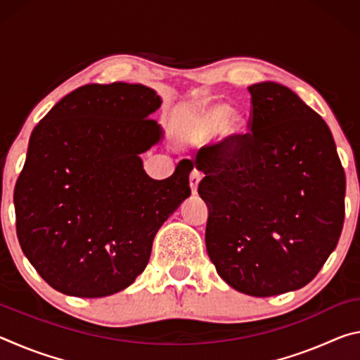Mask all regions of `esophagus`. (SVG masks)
Here are the masks:
<instances>
[{"mask_svg":"<svg viewBox=\"0 0 360 360\" xmlns=\"http://www.w3.org/2000/svg\"><path fill=\"white\" fill-rule=\"evenodd\" d=\"M202 181V173L198 172V169H192L191 176H188V184H191L192 188V193H197L198 191V182Z\"/></svg>","mask_w":360,"mask_h":360,"instance_id":"obj_1","label":"esophagus"}]
</instances>
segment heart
Here are the masks:
<instances>
[{"instance_id":"1","label":"heart","mask_w":360,"mask_h":360,"mask_svg":"<svg viewBox=\"0 0 360 360\" xmlns=\"http://www.w3.org/2000/svg\"><path fill=\"white\" fill-rule=\"evenodd\" d=\"M227 109L224 106H211L208 109H203L197 114V117L192 120L191 129H188V135H191L193 139H206L211 136L219 127H224L225 133H236L241 127V120L238 115L235 114H229Z\"/></svg>"}]
</instances>
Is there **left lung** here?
<instances>
[{
	"label": "left lung",
	"instance_id": "8db88e82",
	"mask_svg": "<svg viewBox=\"0 0 360 360\" xmlns=\"http://www.w3.org/2000/svg\"><path fill=\"white\" fill-rule=\"evenodd\" d=\"M245 135L198 150L206 249L225 283L271 297L307 285L337 248L346 178L324 119L276 82L248 89Z\"/></svg>",
	"mask_w": 360,
	"mask_h": 360
}]
</instances>
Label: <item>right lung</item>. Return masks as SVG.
<instances>
[{
  "label": "right lung",
  "mask_w": 360,
  "mask_h": 360,
  "mask_svg": "<svg viewBox=\"0 0 360 360\" xmlns=\"http://www.w3.org/2000/svg\"><path fill=\"white\" fill-rule=\"evenodd\" d=\"M141 84H87L63 96L30 136L15 182L23 254L66 295L96 298L129 288L148 265L154 236L191 195L192 160L149 178L139 154L160 141V108Z\"/></svg>",
  "instance_id": "obj_1"
}]
</instances>
